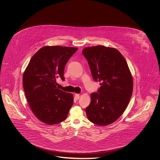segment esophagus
<instances>
[{
    "mask_svg": "<svg viewBox=\"0 0 160 160\" xmlns=\"http://www.w3.org/2000/svg\"><path fill=\"white\" fill-rule=\"evenodd\" d=\"M80 95L79 94H77V93H76L75 94V95H74V97H75V99H79V98H80Z\"/></svg>",
    "mask_w": 160,
    "mask_h": 160,
    "instance_id": "obj_1",
    "label": "esophagus"
}]
</instances>
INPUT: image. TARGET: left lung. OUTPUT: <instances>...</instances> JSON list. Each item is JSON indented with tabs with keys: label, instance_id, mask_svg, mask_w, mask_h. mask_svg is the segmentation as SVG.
Listing matches in <instances>:
<instances>
[{
	"label": "left lung",
	"instance_id": "left-lung-1",
	"mask_svg": "<svg viewBox=\"0 0 160 160\" xmlns=\"http://www.w3.org/2000/svg\"><path fill=\"white\" fill-rule=\"evenodd\" d=\"M83 54L95 81L101 82L97 92L91 94L86 113L91 122L100 126L116 121L129 103L133 80L127 62L117 49L103 46L86 47Z\"/></svg>",
	"mask_w": 160,
	"mask_h": 160
}]
</instances>
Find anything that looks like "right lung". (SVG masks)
I'll use <instances>...</instances> for the list:
<instances>
[{
    "label": "right lung",
    "mask_w": 160,
    "mask_h": 160,
    "mask_svg": "<svg viewBox=\"0 0 160 160\" xmlns=\"http://www.w3.org/2000/svg\"><path fill=\"white\" fill-rule=\"evenodd\" d=\"M78 48L45 46L31 58L23 76L25 95L31 110L41 122L54 125L66 119L73 104L71 93L56 87V78L64 80L69 59Z\"/></svg>",
    "instance_id": "add662e5"
}]
</instances>
